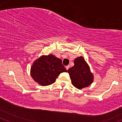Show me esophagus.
I'll return each instance as SVG.
<instances>
[{"mask_svg":"<svg viewBox=\"0 0 122 122\" xmlns=\"http://www.w3.org/2000/svg\"><path fill=\"white\" fill-rule=\"evenodd\" d=\"M69 67H70V66H69V65H67V66H65V68H66V70H68V69H69Z\"/></svg>","mask_w":122,"mask_h":122,"instance_id":"obj_1","label":"esophagus"}]
</instances>
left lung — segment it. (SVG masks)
Listing matches in <instances>:
<instances>
[{
    "label": "left lung",
    "mask_w": 122,
    "mask_h": 122,
    "mask_svg": "<svg viewBox=\"0 0 122 122\" xmlns=\"http://www.w3.org/2000/svg\"><path fill=\"white\" fill-rule=\"evenodd\" d=\"M68 72L72 84L77 89L86 87L93 81V74L83 57H77L74 60V66L68 69Z\"/></svg>",
    "instance_id": "obj_1"
}]
</instances>
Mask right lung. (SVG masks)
<instances>
[{"mask_svg": "<svg viewBox=\"0 0 122 122\" xmlns=\"http://www.w3.org/2000/svg\"><path fill=\"white\" fill-rule=\"evenodd\" d=\"M67 72L62 64V60L53 54L42 56L37 59L30 69V75L34 81L43 86L54 83L62 72Z\"/></svg>", "mask_w": 122, "mask_h": 122, "instance_id": "right-lung-1", "label": "right lung"}]
</instances>
